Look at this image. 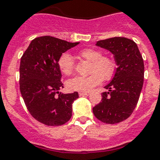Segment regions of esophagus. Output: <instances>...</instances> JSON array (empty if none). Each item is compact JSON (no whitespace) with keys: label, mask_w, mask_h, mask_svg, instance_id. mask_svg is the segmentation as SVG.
Returning a JSON list of instances; mask_svg holds the SVG:
<instances>
[{"label":"esophagus","mask_w":160,"mask_h":160,"mask_svg":"<svg viewBox=\"0 0 160 160\" xmlns=\"http://www.w3.org/2000/svg\"><path fill=\"white\" fill-rule=\"evenodd\" d=\"M89 92H80L79 93V94H80V96H88L89 95Z\"/></svg>","instance_id":"1"}]
</instances>
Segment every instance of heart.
Masks as SVG:
<instances>
[{
    "label": "heart",
    "mask_w": 160,
    "mask_h": 160,
    "mask_svg": "<svg viewBox=\"0 0 160 160\" xmlns=\"http://www.w3.org/2000/svg\"><path fill=\"white\" fill-rule=\"evenodd\" d=\"M81 58L92 62L89 76H76L67 81V88L70 91L88 92L93 87L100 84L102 79L110 80L116 71V63L114 60L102 56V52L93 48H85L79 52ZM60 71L65 75H71L75 68V62L71 54L62 53L58 61Z\"/></svg>",
    "instance_id": "obj_1"
}]
</instances>
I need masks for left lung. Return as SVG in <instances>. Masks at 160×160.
Returning <instances> with one entry per match:
<instances>
[{
  "label": "left lung",
  "instance_id": "8db88e82",
  "mask_svg": "<svg viewBox=\"0 0 160 160\" xmlns=\"http://www.w3.org/2000/svg\"><path fill=\"white\" fill-rule=\"evenodd\" d=\"M96 45L113 54L118 67L105 86L109 91L102 93V101L93 112L102 122L117 124L129 118L138 102L144 83L143 58L136 42L127 38L99 40Z\"/></svg>",
  "mask_w": 160,
  "mask_h": 160
}]
</instances>
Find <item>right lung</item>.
<instances>
[{
  "label": "right lung",
  "instance_id": "add662e5",
  "mask_svg": "<svg viewBox=\"0 0 160 160\" xmlns=\"http://www.w3.org/2000/svg\"><path fill=\"white\" fill-rule=\"evenodd\" d=\"M79 42H69L52 36L32 40L19 66V89L27 109L34 119L46 126H61L72 115L77 92L62 93L58 58Z\"/></svg>",
  "mask_w": 160,
  "mask_h": 160
}]
</instances>
